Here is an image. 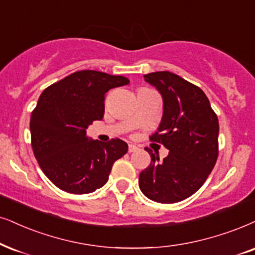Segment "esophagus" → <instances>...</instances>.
I'll return each instance as SVG.
<instances>
[{
  "label": "esophagus",
  "mask_w": 255,
  "mask_h": 255,
  "mask_svg": "<svg viewBox=\"0 0 255 255\" xmlns=\"http://www.w3.org/2000/svg\"><path fill=\"white\" fill-rule=\"evenodd\" d=\"M136 150H137V147L134 146V144H129V146H128V151H129V153H133V151H136Z\"/></svg>",
  "instance_id": "1"
}]
</instances>
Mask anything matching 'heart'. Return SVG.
I'll use <instances>...</instances> for the list:
<instances>
[{
  "instance_id": "obj_1",
  "label": "heart",
  "mask_w": 255,
  "mask_h": 255,
  "mask_svg": "<svg viewBox=\"0 0 255 255\" xmlns=\"http://www.w3.org/2000/svg\"><path fill=\"white\" fill-rule=\"evenodd\" d=\"M142 90H146V89H144V88H142V89H140V90H138V92H142Z\"/></svg>"
}]
</instances>
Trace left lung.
I'll list each match as a JSON object with an SVG mask.
<instances>
[{
    "mask_svg": "<svg viewBox=\"0 0 255 255\" xmlns=\"http://www.w3.org/2000/svg\"><path fill=\"white\" fill-rule=\"evenodd\" d=\"M163 100L160 126L149 137L169 149L163 161L147 150L150 165L138 176L141 192L153 201L174 204L204 185L219 154V121L199 87L170 72L144 75Z\"/></svg>",
    "mask_w": 255,
    "mask_h": 255,
    "instance_id": "8db88e82",
    "label": "left lung"
}]
</instances>
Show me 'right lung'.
<instances>
[{"mask_svg": "<svg viewBox=\"0 0 255 255\" xmlns=\"http://www.w3.org/2000/svg\"><path fill=\"white\" fill-rule=\"evenodd\" d=\"M120 75L81 70L42 92L31 113V147L41 169L60 189L88 194L108 181L112 167L127 153L120 138L100 142L86 129L105 114L109 89L128 85Z\"/></svg>", "mask_w": 255, "mask_h": 255, "instance_id": "1", "label": "right lung"}]
</instances>
